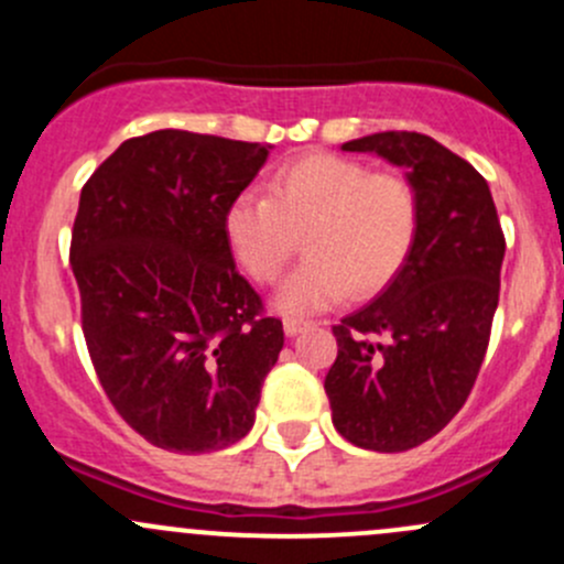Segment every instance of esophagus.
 Returning <instances> with one entry per match:
<instances>
[{
  "mask_svg": "<svg viewBox=\"0 0 564 564\" xmlns=\"http://www.w3.org/2000/svg\"><path fill=\"white\" fill-rule=\"evenodd\" d=\"M308 327H311V322H305V318H294V316L283 318V329H286V335H297Z\"/></svg>",
  "mask_w": 564,
  "mask_h": 564,
  "instance_id": "esophagus-1",
  "label": "esophagus"
}]
</instances>
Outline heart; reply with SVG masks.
<instances>
[{"mask_svg": "<svg viewBox=\"0 0 564 564\" xmlns=\"http://www.w3.org/2000/svg\"><path fill=\"white\" fill-rule=\"evenodd\" d=\"M224 229L256 283H275L303 237L308 259L278 292V308L314 314L346 292L371 297L401 272L417 242L420 196L403 174L314 152L278 169L270 196H237Z\"/></svg>", "mask_w": 564, "mask_h": 564, "instance_id": "heart-1", "label": "heart"}]
</instances>
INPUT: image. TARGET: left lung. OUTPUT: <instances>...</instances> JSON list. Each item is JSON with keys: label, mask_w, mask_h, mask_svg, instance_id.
<instances>
[{"label": "left lung", "mask_w": 564, "mask_h": 564, "mask_svg": "<svg viewBox=\"0 0 564 564\" xmlns=\"http://www.w3.org/2000/svg\"><path fill=\"white\" fill-rule=\"evenodd\" d=\"M406 169L420 196L412 256L377 300L340 318L324 379L333 425L351 445L401 453L440 434L469 398L499 303L505 235L488 182L423 133L362 135Z\"/></svg>", "instance_id": "8db88e82"}]
</instances>
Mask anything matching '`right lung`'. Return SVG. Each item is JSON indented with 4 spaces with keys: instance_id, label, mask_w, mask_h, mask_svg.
<instances>
[{
    "instance_id": "1",
    "label": "right lung",
    "mask_w": 564,
    "mask_h": 564,
    "mask_svg": "<svg viewBox=\"0 0 564 564\" xmlns=\"http://www.w3.org/2000/svg\"><path fill=\"white\" fill-rule=\"evenodd\" d=\"M267 155L259 141L155 130L82 187L70 267L89 357L119 417L163 451L240 442L283 349L224 229Z\"/></svg>"
}]
</instances>
